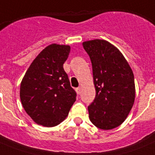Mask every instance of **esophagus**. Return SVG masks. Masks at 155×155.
<instances>
[{
    "label": "esophagus",
    "mask_w": 155,
    "mask_h": 155,
    "mask_svg": "<svg viewBox=\"0 0 155 155\" xmlns=\"http://www.w3.org/2000/svg\"><path fill=\"white\" fill-rule=\"evenodd\" d=\"M81 89H82V88H81V87H79L76 88V92H77L78 94H80V93H81Z\"/></svg>",
    "instance_id": "1"
}]
</instances>
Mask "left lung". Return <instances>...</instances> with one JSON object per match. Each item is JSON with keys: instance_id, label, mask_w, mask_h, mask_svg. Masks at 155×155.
<instances>
[{"instance_id": "obj_1", "label": "left lung", "mask_w": 155, "mask_h": 155, "mask_svg": "<svg viewBox=\"0 0 155 155\" xmlns=\"http://www.w3.org/2000/svg\"><path fill=\"white\" fill-rule=\"evenodd\" d=\"M92 65L96 97L88 106L90 120L95 126L108 130L121 125L135 100L134 76L121 52L108 41L83 42Z\"/></svg>"}]
</instances>
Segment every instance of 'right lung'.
Listing matches in <instances>:
<instances>
[{
  "instance_id": "1",
  "label": "right lung",
  "mask_w": 155,
  "mask_h": 155,
  "mask_svg": "<svg viewBox=\"0 0 155 155\" xmlns=\"http://www.w3.org/2000/svg\"><path fill=\"white\" fill-rule=\"evenodd\" d=\"M70 51L69 45L47 46L34 59L22 78L21 101L38 125L53 127L60 124L76 100V93L63 69Z\"/></svg>"
}]
</instances>
